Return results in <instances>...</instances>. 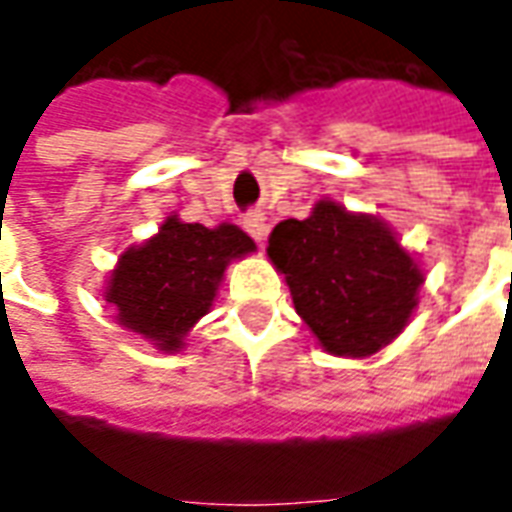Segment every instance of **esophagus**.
Masks as SVG:
<instances>
[{
	"instance_id": "esophagus-1",
	"label": "esophagus",
	"mask_w": 512,
	"mask_h": 512,
	"mask_svg": "<svg viewBox=\"0 0 512 512\" xmlns=\"http://www.w3.org/2000/svg\"><path fill=\"white\" fill-rule=\"evenodd\" d=\"M244 227H246V233L252 235L255 238L257 244H263L266 241V235H268V224H266V216L260 211H249L244 216Z\"/></svg>"
}]
</instances>
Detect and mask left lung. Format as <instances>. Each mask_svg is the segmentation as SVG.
Instances as JSON below:
<instances>
[{
  "instance_id": "1",
  "label": "left lung",
  "mask_w": 512,
  "mask_h": 512,
  "mask_svg": "<svg viewBox=\"0 0 512 512\" xmlns=\"http://www.w3.org/2000/svg\"><path fill=\"white\" fill-rule=\"evenodd\" d=\"M304 323L329 354L367 356L392 343L417 307L414 257L392 230L321 200L310 219H285L268 238Z\"/></svg>"
}]
</instances>
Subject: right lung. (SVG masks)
<instances>
[{
    "label": "right lung",
    "instance_id": "right-lung-1",
    "mask_svg": "<svg viewBox=\"0 0 512 512\" xmlns=\"http://www.w3.org/2000/svg\"><path fill=\"white\" fill-rule=\"evenodd\" d=\"M249 252L255 241L235 224L211 230L169 216L156 238L120 257L106 301L131 332L145 334L161 351H178L183 334L211 310L227 263Z\"/></svg>",
    "mask_w": 512,
    "mask_h": 512
}]
</instances>
